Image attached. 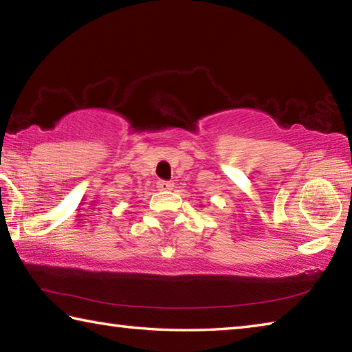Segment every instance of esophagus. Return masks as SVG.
<instances>
[{"mask_svg": "<svg viewBox=\"0 0 352 352\" xmlns=\"http://www.w3.org/2000/svg\"><path fill=\"white\" fill-rule=\"evenodd\" d=\"M157 188H158L160 190H170L172 188H174V183H172V182H166V180H160V182L157 183Z\"/></svg>", "mask_w": 352, "mask_h": 352, "instance_id": "esophagus-1", "label": "esophagus"}]
</instances>
